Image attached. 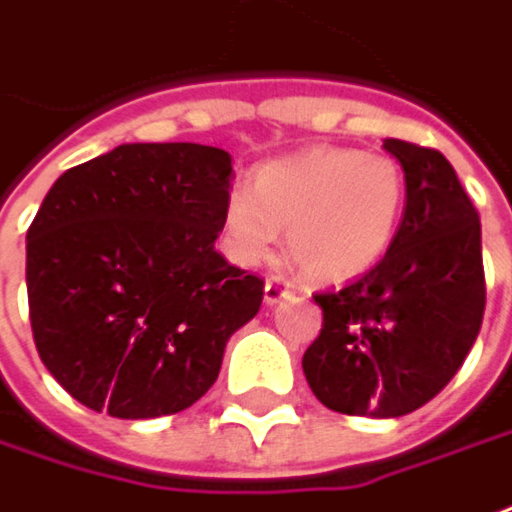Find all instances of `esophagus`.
Returning <instances> with one entry per match:
<instances>
[{"instance_id":"34e87169","label":"esophagus","mask_w":512,"mask_h":512,"mask_svg":"<svg viewBox=\"0 0 512 512\" xmlns=\"http://www.w3.org/2000/svg\"><path fill=\"white\" fill-rule=\"evenodd\" d=\"M290 296V284L281 279H267L264 281V301L267 304H279L281 298Z\"/></svg>"}]
</instances>
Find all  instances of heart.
Returning a JSON list of instances; mask_svg holds the SVG:
<instances>
[{
  "label": "heart",
  "instance_id": "1",
  "mask_svg": "<svg viewBox=\"0 0 512 512\" xmlns=\"http://www.w3.org/2000/svg\"><path fill=\"white\" fill-rule=\"evenodd\" d=\"M406 202L403 171L386 154L310 149L264 163L222 211V242L239 264L284 253L310 281H349L375 267L397 236Z\"/></svg>",
  "mask_w": 512,
  "mask_h": 512
}]
</instances>
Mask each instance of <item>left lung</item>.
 Segmentation results:
<instances>
[{
  "instance_id": "left-lung-1",
  "label": "left lung",
  "mask_w": 512,
  "mask_h": 512,
  "mask_svg": "<svg viewBox=\"0 0 512 512\" xmlns=\"http://www.w3.org/2000/svg\"><path fill=\"white\" fill-rule=\"evenodd\" d=\"M406 211L386 256L344 290L318 293L321 335L304 352L312 394L349 417H403L451 383L485 315L482 225L437 149L386 137Z\"/></svg>"
}]
</instances>
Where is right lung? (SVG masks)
<instances>
[{
    "instance_id": "right-lung-1",
    "label": "right lung",
    "mask_w": 512,
    "mask_h": 512,
    "mask_svg": "<svg viewBox=\"0 0 512 512\" xmlns=\"http://www.w3.org/2000/svg\"><path fill=\"white\" fill-rule=\"evenodd\" d=\"M231 154L123 143L58 177L27 231V304L41 363L92 411L149 420L214 386L264 281L214 248Z\"/></svg>"
}]
</instances>
